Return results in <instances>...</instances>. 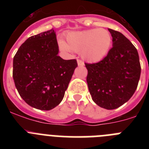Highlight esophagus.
I'll list each match as a JSON object with an SVG mask.
<instances>
[{
    "instance_id": "esophagus-1",
    "label": "esophagus",
    "mask_w": 149,
    "mask_h": 149,
    "mask_svg": "<svg viewBox=\"0 0 149 149\" xmlns=\"http://www.w3.org/2000/svg\"><path fill=\"white\" fill-rule=\"evenodd\" d=\"M77 65H81V66H83V65H84V62L82 61V60H77Z\"/></svg>"
}]
</instances>
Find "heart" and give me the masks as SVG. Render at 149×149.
<instances>
[{
	"instance_id": "obj_1",
	"label": "heart",
	"mask_w": 149,
	"mask_h": 149,
	"mask_svg": "<svg viewBox=\"0 0 149 149\" xmlns=\"http://www.w3.org/2000/svg\"><path fill=\"white\" fill-rule=\"evenodd\" d=\"M67 43L59 40V46L64 52L81 54L89 63H97L104 59L111 48L113 38L108 30L103 28L72 32L66 35Z\"/></svg>"
}]
</instances>
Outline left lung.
<instances>
[{"label": "left lung", "mask_w": 149, "mask_h": 149, "mask_svg": "<svg viewBox=\"0 0 149 149\" xmlns=\"http://www.w3.org/2000/svg\"><path fill=\"white\" fill-rule=\"evenodd\" d=\"M113 48L96 63H85L86 82L96 104L107 110L122 106L132 97L138 86L141 66L137 50L119 31L108 29Z\"/></svg>", "instance_id": "1"}]
</instances>
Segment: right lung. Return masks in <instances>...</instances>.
<instances>
[{"mask_svg":"<svg viewBox=\"0 0 149 149\" xmlns=\"http://www.w3.org/2000/svg\"><path fill=\"white\" fill-rule=\"evenodd\" d=\"M53 29L32 36L20 46L13 58V77L18 93L27 104L50 110L63 100L76 60H63Z\"/></svg>","mask_w":149,"mask_h":149,"instance_id":"add662e5","label":"right lung"}]
</instances>
